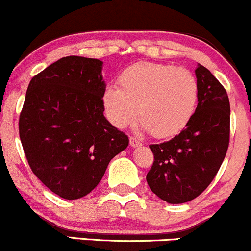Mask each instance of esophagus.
Here are the masks:
<instances>
[{"label":"esophagus","mask_w":251,"mask_h":251,"mask_svg":"<svg viewBox=\"0 0 251 251\" xmlns=\"http://www.w3.org/2000/svg\"><path fill=\"white\" fill-rule=\"evenodd\" d=\"M129 142H130V146L131 147H140V146H142V143H141V141H139L136 139V137H133L131 136L130 139H129Z\"/></svg>","instance_id":"esophagus-1"}]
</instances>
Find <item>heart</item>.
<instances>
[{
	"mask_svg": "<svg viewBox=\"0 0 251 251\" xmlns=\"http://www.w3.org/2000/svg\"><path fill=\"white\" fill-rule=\"evenodd\" d=\"M120 89L104 91L103 105L108 120L126 128L139 118L143 128L157 139L181 131L196 111L199 84L190 70L170 64L137 63L121 73Z\"/></svg>",
	"mask_w": 251,
	"mask_h": 251,
	"instance_id": "1",
	"label": "heart"
}]
</instances>
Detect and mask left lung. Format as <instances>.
Instances as JSON below:
<instances>
[{
  "instance_id": "obj_1",
  "label": "left lung",
  "mask_w": 251,
  "mask_h": 251,
  "mask_svg": "<svg viewBox=\"0 0 251 251\" xmlns=\"http://www.w3.org/2000/svg\"><path fill=\"white\" fill-rule=\"evenodd\" d=\"M198 105L181 133L151 145L154 162L147 174L151 192L170 204H182L206 190L223 162L230 140L226 91L206 67L198 64Z\"/></svg>"
}]
</instances>
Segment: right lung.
I'll list each match as a JSON object with an SVG mask.
<instances>
[{
    "mask_svg": "<svg viewBox=\"0 0 251 251\" xmlns=\"http://www.w3.org/2000/svg\"><path fill=\"white\" fill-rule=\"evenodd\" d=\"M102 66L98 59H59L32 78L20 114V140L33 173L69 201L91 192L129 145L103 115Z\"/></svg>",
    "mask_w": 251,
    "mask_h": 251,
    "instance_id": "1",
    "label": "right lung"
}]
</instances>
